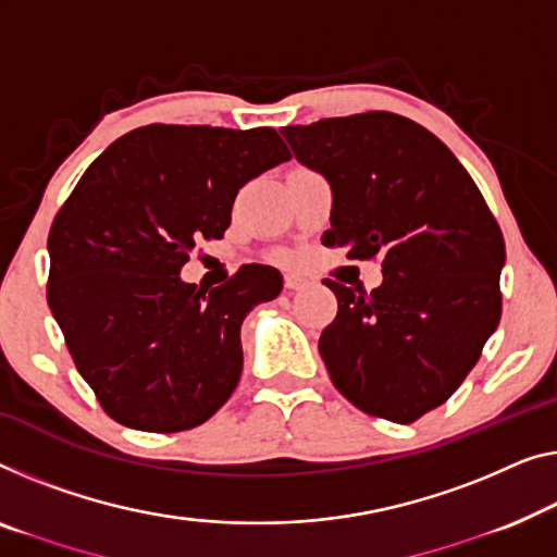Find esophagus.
Segmentation results:
<instances>
[{
  "mask_svg": "<svg viewBox=\"0 0 557 557\" xmlns=\"http://www.w3.org/2000/svg\"><path fill=\"white\" fill-rule=\"evenodd\" d=\"M305 277H300V275H293V272H287V275H285V287L287 289H300L302 285H305Z\"/></svg>",
  "mask_w": 557,
  "mask_h": 557,
  "instance_id": "obj_1",
  "label": "esophagus"
}]
</instances>
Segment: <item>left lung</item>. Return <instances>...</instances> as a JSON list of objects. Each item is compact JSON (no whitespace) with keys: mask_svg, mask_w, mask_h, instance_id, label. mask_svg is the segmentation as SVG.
<instances>
[{"mask_svg":"<svg viewBox=\"0 0 557 557\" xmlns=\"http://www.w3.org/2000/svg\"><path fill=\"white\" fill-rule=\"evenodd\" d=\"M297 162L332 187L322 245L383 262L362 293L325 280L337 318L320 355L355 408L408 425L475 368L503 312V232L450 149L393 112L282 127Z\"/></svg>","mask_w":557,"mask_h":557,"instance_id":"obj_1","label":"left lung"}]
</instances>
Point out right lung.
I'll return each instance as SVG.
<instances>
[{
	"label": "right lung",
	"mask_w": 557,
	"mask_h": 557,
	"mask_svg": "<svg viewBox=\"0 0 557 557\" xmlns=\"http://www.w3.org/2000/svg\"><path fill=\"white\" fill-rule=\"evenodd\" d=\"M272 127L147 124L104 149L49 230L47 302L79 375L122 425H202L239 383V327L282 275L243 264L212 289L182 282L199 239H220L239 187L287 162Z\"/></svg>",
	"instance_id": "1"
}]
</instances>
